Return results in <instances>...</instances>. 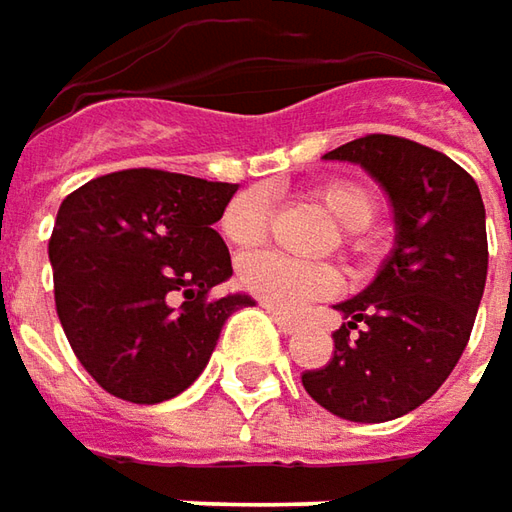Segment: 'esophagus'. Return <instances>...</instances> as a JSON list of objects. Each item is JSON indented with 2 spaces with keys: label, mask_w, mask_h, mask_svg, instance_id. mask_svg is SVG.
Instances as JSON below:
<instances>
[{
  "label": "esophagus",
  "mask_w": 512,
  "mask_h": 512,
  "mask_svg": "<svg viewBox=\"0 0 512 512\" xmlns=\"http://www.w3.org/2000/svg\"><path fill=\"white\" fill-rule=\"evenodd\" d=\"M269 316H272V321H275L284 333H295V330H298V321L292 316H284V313H278V310H269Z\"/></svg>",
  "instance_id": "1"
}]
</instances>
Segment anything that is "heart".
I'll use <instances>...</instances> for the list:
<instances>
[{
	"instance_id": "b5f03b06",
	"label": "heart",
	"mask_w": 512,
	"mask_h": 512,
	"mask_svg": "<svg viewBox=\"0 0 512 512\" xmlns=\"http://www.w3.org/2000/svg\"><path fill=\"white\" fill-rule=\"evenodd\" d=\"M310 199L336 223L345 228L347 246L353 252L371 249L365 226L376 217V196L350 179H330L310 191ZM269 199L263 191H246L228 202L223 214V234L234 246H255L269 231ZM237 284L243 286L269 310L289 313L307 301L327 298L339 289V272L327 263L295 260L281 252H257L240 260Z\"/></svg>"
}]
</instances>
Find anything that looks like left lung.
<instances>
[{"instance_id": "8db88e82", "label": "left lung", "mask_w": 512, "mask_h": 512, "mask_svg": "<svg viewBox=\"0 0 512 512\" xmlns=\"http://www.w3.org/2000/svg\"><path fill=\"white\" fill-rule=\"evenodd\" d=\"M324 159L356 162L388 191L397 243L376 281L339 304L333 356L301 382L318 406L382 423L423 406L464 353L487 284V226L475 179L411 138H353Z\"/></svg>"}]
</instances>
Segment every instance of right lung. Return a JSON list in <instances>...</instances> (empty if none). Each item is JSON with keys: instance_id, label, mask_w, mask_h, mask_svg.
Masks as SVG:
<instances>
[{"instance_id": "obj_1", "label": "right lung", "mask_w": 512, "mask_h": 512, "mask_svg": "<svg viewBox=\"0 0 512 512\" xmlns=\"http://www.w3.org/2000/svg\"><path fill=\"white\" fill-rule=\"evenodd\" d=\"M237 185L133 167L63 199L48 240L63 333L106 394L153 406L208 365L249 295L214 298L231 275L223 217Z\"/></svg>"}]
</instances>
